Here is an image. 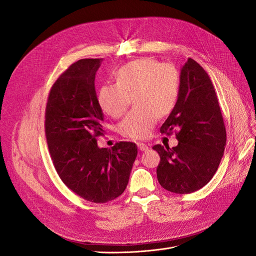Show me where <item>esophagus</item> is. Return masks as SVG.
I'll list each match as a JSON object with an SVG mask.
<instances>
[{
  "instance_id": "1",
  "label": "esophagus",
  "mask_w": 256,
  "mask_h": 256,
  "mask_svg": "<svg viewBox=\"0 0 256 256\" xmlns=\"http://www.w3.org/2000/svg\"><path fill=\"white\" fill-rule=\"evenodd\" d=\"M138 147L141 152H146V150H148V148H150V146L144 144V143H138Z\"/></svg>"
}]
</instances>
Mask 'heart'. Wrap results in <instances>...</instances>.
Masks as SVG:
<instances>
[{"label": "heart", "mask_w": 256, "mask_h": 256, "mask_svg": "<svg viewBox=\"0 0 256 256\" xmlns=\"http://www.w3.org/2000/svg\"><path fill=\"white\" fill-rule=\"evenodd\" d=\"M115 83L104 84L98 92L102 110L113 118L126 112L132 97L136 106L120 124V132L134 140L150 136L158 116L173 110L180 88L175 66L143 58L122 65L115 72Z\"/></svg>", "instance_id": "heart-1"}]
</instances>
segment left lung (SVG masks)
<instances>
[{"label":"left lung","instance_id":"left-lung-1","mask_svg":"<svg viewBox=\"0 0 256 256\" xmlns=\"http://www.w3.org/2000/svg\"><path fill=\"white\" fill-rule=\"evenodd\" d=\"M173 131L177 146L152 147L160 156L157 178L166 190L188 194L210 182L226 144V126L212 82L192 58L182 68L176 104L160 128V132L168 136Z\"/></svg>","mask_w":256,"mask_h":256}]
</instances>
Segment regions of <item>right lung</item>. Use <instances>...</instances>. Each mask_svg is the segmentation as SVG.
Returning a JSON list of instances; mask_svg holds the SVG:
<instances>
[{"label": "right lung", "instance_id": "1", "mask_svg": "<svg viewBox=\"0 0 256 256\" xmlns=\"http://www.w3.org/2000/svg\"><path fill=\"white\" fill-rule=\"evenodd\" d=\"M102 58L72 64L50 90L44 132L53 166L67 187L88 202L102 204L125 191L138 154L132 142L99 148L104 118L95 90Z\"/></svg>", "mask_w": 256, "mask_h": 256}]
</instances>
